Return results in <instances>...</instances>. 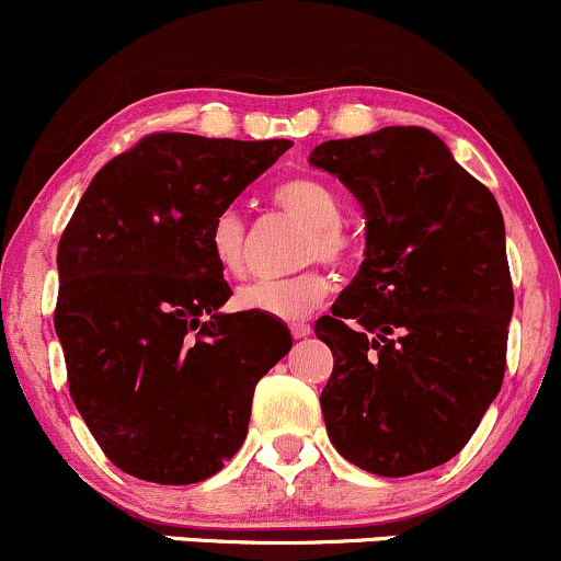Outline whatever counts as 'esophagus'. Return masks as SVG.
Returning <instances> with one entry per match:
<instances>
[{
    "mask_svg": "<svg viewBox=\"0 0 561 561\" xmlns=\"http://www.w3.org/2000/svg\"><path fill=\"white\" fill-rule=\"evenodd\" d=\"M312 333V329H310V323H307V320H297V323H291V336L294 339H305V336H310Z\"/></svg>",
    "mask_w": 561,
    "mask_h": 561,
    "instance_id": "obj_1",
    "label": "esophagus"
}]
</instances>
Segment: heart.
<instances>
[{"label":"heart","instance_id":"heart-1","mask_svg":"<svg viewBox=\"0 0 561 561\" xmlns=\"http://www.w3.org/2000/svg\"><path fill=\"white\" fill-rule=\"evenodd\" d=\"M275 204L291 217L301 219L310 232L301 241V260L342 262L350 251V238L342 230V201L323 180L297 178L275 191ZM214 262L230 278L247 275V225L236 209L214 217L209 230ZM331 283L320 270H301L297 275L275 280H256L238 291L236 305L247 312L270 314L278 320H301L323 305Z\"/></svg>","mask_w":561,"mask_h":561}]
</instances>
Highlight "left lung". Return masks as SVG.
<instances>
[{"instance_id": "8db88e82", "label": "left lung", "mask_w": 561, "mask_h": 561, "mask_svg": "<svg viewBox=\"0 0 561 561\" xmlns=\"http://www.w3.org/2000/svg\"><path fill=\"white\" fill-rule=\"evenodd\" d=\"M365 217V260L314 333L333 352L320 394L333 448L379 477L450 461L501 392L514 310L493 193L424 127L320 142Z\"/></svg>"}]
</instances>
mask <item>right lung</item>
I'll list each match as a JSON object with an SVG mask.
<instances>
[{"mask_svg": "<svg viewBox=\"0 0 561 561\" xmlns=\"http://www.w3.org/2000/svg\"><path fill=\"white\" fill-rule=\"evenodd\" d=\"M288 140L161 131L94 174L58 247L55 331L92 437L145 482L209 480L249 432L256 381L291 350L280 320L222 312L219 211Z\"/></svg>", "mask_w": 561, "mask_h": 561, "instance_id": "obj_1", "label": "right lung"}]
</instances>
